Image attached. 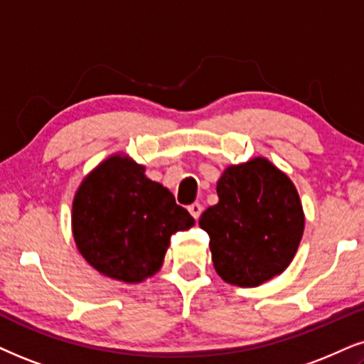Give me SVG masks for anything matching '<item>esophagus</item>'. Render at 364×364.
I'll list each match as a JSON object with an SVG mask.
<instances>
[{"label": "esophagus", "instance_id": "34e87169", "mask_svg": "<svg viewBox=\"0 0 364 364\" xmlns=\"http://www.w3.org/2000/svg\"><path fill=\"white\" fill-rule=\"evenodd\" d=\"M188 211H190L191 213V216L195 220H198L200 218V215H201V211H203V206H201L200 203H191L190 206H188Z\"/></svg>", "mask_w": 364, "mask_h": 364}]
</instances>
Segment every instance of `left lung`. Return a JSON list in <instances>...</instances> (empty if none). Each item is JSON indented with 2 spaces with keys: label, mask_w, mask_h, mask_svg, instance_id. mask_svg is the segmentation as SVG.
Masks as SVG:
<instances>
[{
  "label": "left lung",
  "mask_w": 364,
  "mask_h": 364,
  "mask_svg": "<svg viewBox=\"0 0 364 364\" xmlns=\"http://www.w3.org/2000/svg\"><path fill=\"white\" fill-rule=\"evenodd\" d=\"M216 193L218 203L200 218L216 274L238 287H257L282 274L306 223L291 178L259 156L225 168Z\"/></svg>",
  "instance_id": "8db88e82"
}]
</instances>
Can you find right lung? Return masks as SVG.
I'll list each match as a JSON object with an SVG mask.
<instances>
[{
	"label": "right lung",
	"instance_id": "add662e5",
	"mask_svg": "<svg viewBox=\"0 0 364 364\" xmlns=\"http://www.w3.org/2000/svg\"><path fill=\"white\" fill-rule=\"evenodd\" d=\"M195 225L173 193L129 156L112 154L82 179L72 203V233L99 274L139 284L163 267L169 238Z\"/></svg>",
	"mask_w": 364,
	"mask_h": 364
}]
</instances>
